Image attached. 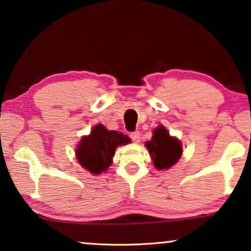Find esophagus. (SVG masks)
Here are the masks:
<instances>
[{
	"mask_svg": "<svg viewBox=\"0 0 251 251\" xmlns=\"http://www.w3.org/2000/svg\"><path fill=\"white\" fill-rule=\"evenodd\" d=\"M130 138L132 139V142L139 143L140 142V132L139 131H133L130 133Z\"/></svg>",
	"mask_w": 251,
	"mask_h": 251,
	"instance_id": "esophagus-1",
	"label": "esophagus"
}]
</instances>
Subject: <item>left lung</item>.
<instances>
[{
  "label": "left lung",
  "mask_w": 251,
  "mask_h": 251,
  "mask_svg": "<svg viewBox=\"0 0 251 251\" xmlns=\"http://www.w3.org/2000/svg\"><path fill=\"white\" fill-rule=\"evenodd\" d=\"M145 145L152 156L154 167L160 170L173 167L183 153L179 140L171 137L162 126L154 130L152 139L146 142Z\"/></svg>",
  "instance_id": "8db88e82"
}]
</instances>
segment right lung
Listing matches in <instances>:
<instances>
[{
	"mask_svg": "<svg viewBox=\"0 0 251 251\" xmlns=\"http://www.w3.org/2000/svg\"><path fill=\"white\" fill-rule=\"evenodd\" d=\"M131 142L122 132L107 130L102 125H97L90 135L83 137L76 150L78 163L91 174L99 175L112 164L115 149Z\"/></svg>",
	"mask_w": 251,
	"mask_h": 251,
	"instance_id": "right-lung-1",
	"label": "right lung"
}]
</instances>
